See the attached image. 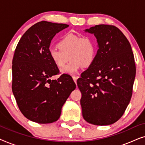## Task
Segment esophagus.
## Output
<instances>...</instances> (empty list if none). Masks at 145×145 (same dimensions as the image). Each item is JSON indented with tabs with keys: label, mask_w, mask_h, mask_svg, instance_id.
Listing matches in <instances>:
<instances>
[{
	"label": "esophagus",
	"mask_w": 145,
	"mask_h": 145,
	"mask_svg": "<svg viewBox=\"0 0 145 145\" xmlns=\"http://www.w3.org/2000/svg\"><path fill=\"white\" fill-rule=\"evenodd\" d=\"M78 78V76H72V79H73V80L74 81V82L76 83V80H77V79Z\"/></svg>",
	"instance_id": "1"
}]
</instances>
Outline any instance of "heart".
I'll list each match as a JSON object with an SVG mask.
<instances>
[{
    "label": "heart",
    "mask_w": 145,
    "mask_h": 145,
    "mask_svg": "<svg viewBox=\"0 0 145 145\" xmlns=\"http://www.w3.org/2000/svg\"><path fill=\"white\" fill-rule=\"evenodd\" d=\"M58 47L49 49V55L59 68L64 67L70 58L69 64L61 70L63 74H74L82 66L90 67L97 54L96 42L90 36L69 33L59 41Z\"/></svg>",
    "instance_id": "heart-1"
}]
</instances>
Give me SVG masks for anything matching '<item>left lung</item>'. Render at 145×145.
<instances>
[{"mask_svg": "<svg viewBox=\"0 0 145 145\" xmlns=\"http://www.w3.org/2000/svg\"><path fill=\"white\" fill-rule=\"evenodd\" d=\"M98 45L96 59L77 81L82 94L83 118L96 125H108L121 118L129 104L136 68L128 39L114 25L85 29Z\"/></svg>", "mask_w": 145, "mask_h": 145, "instance_id": "obj_1", "label": "left lung"}]
</instances>
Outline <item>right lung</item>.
Masks as SVG:
<instances>
[{"label": "right lung", "mask_w": 145, "mask_h": 145, "mask_svg": "<svg viewBox=\"0 0 145 145\" xmlns=\"http://www.w3.org/2000/svg\"><path fill=\"white\" fill-rule=\"evenodd\" d=\"M65 24L41 21L22 35L12 59V89L18 106L29 120L51 123L60 118L61 108L76 84L71 77L61 75L51 80L59 69L49 55L51 40Z\"/></svg>", "instance_id": "add662e5"}]
</instances>
